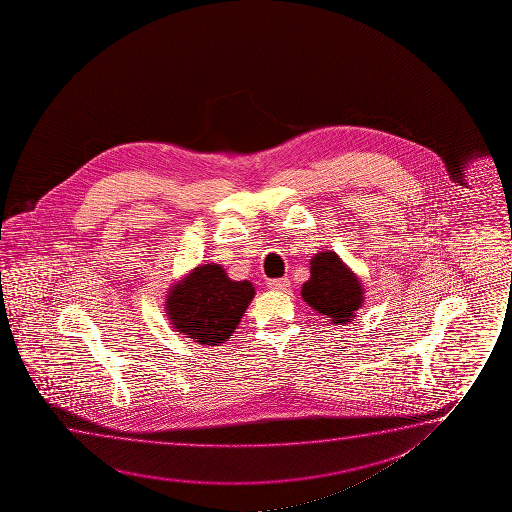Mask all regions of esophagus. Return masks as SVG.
Returning a JSON list of instances; mask_svg holds the SVG:
<instances>
[{
  "mask_svg": "<svg viewBox=\"0 0 512 512\" xmlns=\"http://www.w3.org/2000/svg\"><path fill=\"white\" fill-rule=\"evenodd\" d=\"M267 287L271 288V290H276V292H287L288 288H290V281H288V278L269 280L267 281Z\"/></svg>",
  "mask_w": 512,
  "mask_h": 512,
  "instance_id": "obj_1",
  "label": "esophagus"
}]
</instances>
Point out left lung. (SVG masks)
Segmentation results:
<instances>
[{
    "mask_svg": "<svg viewBox=\"0 0 512 512\" xmlns=\"http://www.w3.org/2000/svg\"><path fill=\"white\" fill-rule=\"evenodd\" d=\"M309 280L302 285L304 302L336 325H346L364 306V285L336 252L315 253Z\"/></svg>",
    "mask_w": 512,
    "mask_h": 512,
    "instance_id": "left-lung-1",
    "label": "left lung"
}]
</instances>
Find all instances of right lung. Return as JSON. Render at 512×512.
Returning a JSON list of instances; mask_svg holds the SVG:
<instances>
[{"label":"right lung","instance_id":"1","mask_svg":"<svg viewBox=\"0 0 512 512\" xmlns=\"http://www.w3.org/2000/svg\"><path fill=\"white\" fill-rule=\"evenodd\" d=\"M255 297L248 280L234 281L220 264H203L176 281L166 295L173 329L201 346H220L238 329Z\"/></svg>","mask_w":512,"mask_h":512}]
</instances>
